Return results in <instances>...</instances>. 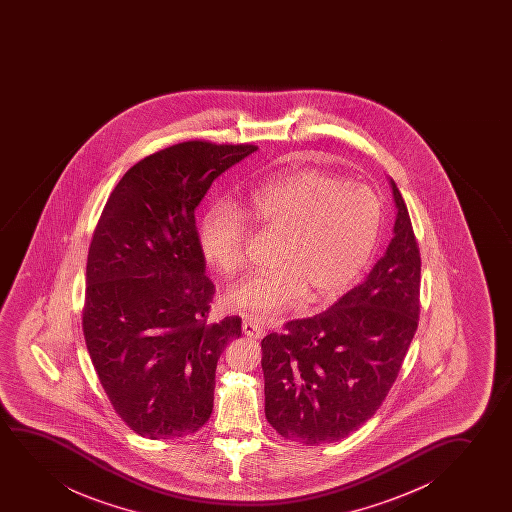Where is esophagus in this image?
Here are the masks:
<instances>
[{"mask_svg": "<svg viewBox=\"0 0 512 512\" xmlns=\"http://www.w3.org/2000/svg\"><path fill=\"white\" fill-rule=\"evenodd\" d=\"M243 332H245L246 337L262 339L264 334H266V329H264L257 320H253V318H245V322H243Z\"/></svg>", "mask_w": 512, "mask_h": 512, "instance_id": "1", "label": "esophagus"}]
</instances>
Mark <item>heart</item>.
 <instances>
[{
	"label": "heart",
	"mask_w": 512,
	"mask_h": 512,
	"mask_svg": "<svg viewBox=\"0 0 512 512\" xmlns=\"http://www.w3.org/2000/svg\"><path fill=\"white\" fill-rule=\"evenodd\" d=\"M381 215L369 187L322 169H299L252 192L241 210L225 201L211 204L199 224V246L218 273L234 276L246 266V218L278 234L276 266L227 294L232 308L271 318L308 290L313 297L343 292L371 260Z\"/></svg>",
	"instance_id": "obj_1"
}]
</instances>
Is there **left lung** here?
<instances>
[{
    "label": "left lung",
    "mask_w": 512,
    "mask_h": 512,
    "mask_svg": "<svg viewBox=\"0 0 512 512\" xmlns=\"http://www.w3.org/2000/svg\"><path fill=\"white\" fill-rule=\"evenodd\" d=\"M386 253L332 308L262 339L269 425L306 446L348 437L374 416L399 376L420 318V248L397 185Z\"/></svg>",
    "instance_id": "obj_1"
}]
</instances>
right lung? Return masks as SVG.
Returning <instances> with one entry per match:
<instances>
[{
	"label": "right lung",
	"mask_w": 512,
	"mask_h": 512,
	"mask_svg": "<svg viewBox=\"0 0 512 512\" xmlns=\"http://www.w3.org/2000/svg\"><path fill=\"white\" fill-rule=\"evenodd\" d=\"M252 143L190 140L148 155L122 176L94 229L82 329L99 383L136 434L173 439L210 420L217 362L241 318L208 322L196 208Z\"/></svg>",
	"instance_id": "1"
}]
</instances>
